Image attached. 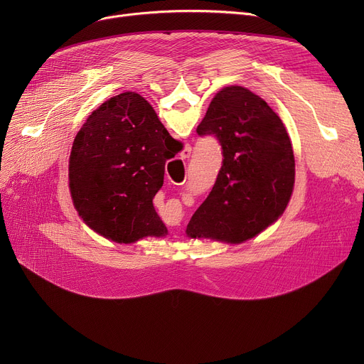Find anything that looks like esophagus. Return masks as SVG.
I'll return each instance as SVG.
<instances>
[{
  "label": "esophagus",
  "instance_id": "1",
  "mask_svg": "<svg viewBox=\"0 0 364 364\" xmlns=\"http://www.w3.org/2000/svg\"><path fill=\"white\" fill-rule=\"evenodd\" d=\"M190 155H192V147L186 146L184 150H183V153H181V159H188Z\"/></svg>",
  "mask_w": 364,
  "mask_h": 364
}]
</instances>
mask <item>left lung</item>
<instances>
[{
	"label": "left lung",
	"mask_w": 364,
	"mask_h": 364,
	"mask_svg": "<svg viewBox=\"0 0 364 364\" xmlns=\"http://www.w3.org/2000/svg\"><path fill=\"white\" fill-rule=\"evenodd\" d=\"M196 132L223 149L215 184L187 236L242 243L273 224L288 205L295 159L282 119L257 94L233 85L217 92Z\"/></svg>",
	"instance_id": "left-lung-1"
}]
</instances>
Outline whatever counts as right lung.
<instances>
[{
	"mask_svg": "<svg viewBox=\"0 0 364 364\" xmlns=\"http://www.w3.org/2000/svg\"><path fill=\"white\" fill-rule=\"evenodd\" d=\"M169 137L136 92L112 97L90 114L73 140L69 187L76 211L92 230L118 243L166 235L153 198L172 158Z\"/></svg>",
	"mask_w": 364,
	"mask_h": 364,
	"instance_id": "1",
	"label": "right lung"
}]
</instances>
